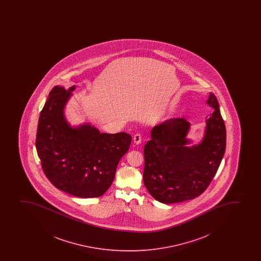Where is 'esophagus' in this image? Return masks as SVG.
<instances>
[{
	"label": "esophagus",
	"instance_id": "34e87169",
	"mask_svg": "<svg viewBox=\"0 0 261 261\" xmlns=\"http://www.w3.org/2000/svg\"><path fill=\"white\" fill-rule=\"evenodd\" d=\"M133 141L136 144H141L142 142V136L140 134H136L134 136V138H133Z\"/></svg>",
	"mask_w": 261,
	"mask_h": 261
}]
</instances>
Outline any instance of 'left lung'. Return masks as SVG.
I'll return each instance as SVG.
<instances>
[{
  "label": "left lung",
  "instance_id": "obj_1",
  "mask_svg": "<svg viewBox=\"0 0 261 261\" xmlns=\"http://www.w3.org/2000/svg\"><path fill=\"white\" fill-rule=\"evenodd\" d=\"M207 105L214 111L205 117V134L200 144L186 146L190 123L185 118H171L151 129V139L144 148L143 178L148 192L161 203L197 198L219 169L226 145L225 125L213 93Z\"/></svg>",
  "mask_w": 261,
  "mask_h": 261
}]
</instances>
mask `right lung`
<instances>
[{"mask_svg": "<svg viewBox=\"0 0 261 261\" xmlns=\"http://www.w3.org/2000/svg\"><path fill=\"white\" fill-rule=\"evenodd\" d=\"M74 90L75 86L51 90L40 114L36 150L42 171L57 189L78 198H97L113 182L132 136L125 132L100 133L87 123L72 128L63 109Z\"/></svg>", "mask_w": 261, "mask_h": 261, "instance_id": "1", "label": "right lung"}]
</instances>
